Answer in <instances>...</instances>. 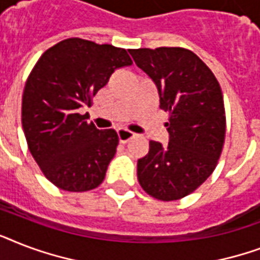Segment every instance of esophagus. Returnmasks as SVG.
I'll list each match as a JSON object with an SVG mask.
<instances>
[{"instance_id": "esophagus-1", "label": "esophagus", "mask_w": 260, "mask_h": 260, "mask_svg": "<svg viewBox=\"0 0 260 260\" xmlns=\"http://www.w3.org/2000/svg\"><path fill=\"white\" fill-rule=\"evenodd\" d=\"M117 136H118V140H120V143H122V144H124V143L129 142L131 139L135 136V134L128 129H118Z\"/></svg>"}]
</instances>
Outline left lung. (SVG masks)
I'll return each instance as SVG.
<instances>
[{
    "instance_id": "left-lung-1",
    "label": "left lung",
    "mask_w": 260,
    "mask_h": 260,
    "mask_svg": "<svg viewBox=\"0 0 260 260\" xmlns=\"http://www.w3.org/2000/svg\"><path fill=\"white\" fill-rule=\"evenodd\" d=\"M135 63L158 89L160 109L169 113V144L150 142L138 160V179L147 194L175 201L210 177L225 138L222 93L210 69L181 47L129 50Z\"/></svg>"
}]
</instances>
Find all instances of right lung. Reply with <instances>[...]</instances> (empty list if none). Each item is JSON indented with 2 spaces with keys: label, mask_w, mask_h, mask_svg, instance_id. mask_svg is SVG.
<instances>
[{
  "label": "right lung",
  "mask_w": 260,
  "mask_h": 260,
  "mask_svg": "<svg viewBox=\"0 0 260 260\" xmlns=\"http://www.w3.org/2000/svg\"><path fill=\"white\" fill-rule=\"evenodd\" d=\"M124 48L71 38L40 56L26 79L21 122L28 148L50 182L66 191H87L105 178L116 154L114 129H97L79 113L120 67Z\"/></svg>",
  "instance_id": "right-lung-1"
}]
</instances>
